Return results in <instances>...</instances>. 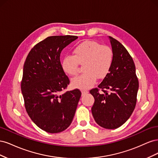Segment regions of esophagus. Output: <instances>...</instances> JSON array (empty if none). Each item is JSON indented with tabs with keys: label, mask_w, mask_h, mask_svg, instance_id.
Returning a JSON list of instances; mask_svg holds the SVG:
<instances>
[{
	"label": "esophagus",
	"mask_w": 158,
	"mask_h": 158,
	"mask_svg": "<svg viewBox=\"0 0 158 158\" xmlns=\"http://www.w3.org/2000/svg\"><path fill=\"white\" fill-rule=\"evenodd\" d=\"M88 93V91H85V90H82V96H84L85 94H87Z\"/></svg>",
	"instance_id": "esophagus-1"
}]
</instances>
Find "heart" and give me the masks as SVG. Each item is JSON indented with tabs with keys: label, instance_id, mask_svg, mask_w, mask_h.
<instances>
[{
	"label": "heart",
	"instance_id": "b5f03b06",
	"mask_svg": "<svg viewBox=\"0 0 158 158\" xmlns=\"http://www.w3.org/2000/svg\"><path fill=\"white\" fill-rule=\"evenodd\" d=\"M73 56L66 55L60 66L64 73L75 76L78 64H83L84 73L71 80L72 86L82 89H89L96 82L109 74L113 64V55L110 47L94 41H84L74 49Z\"/></svg>",
	"mask_w": 158,
	"mask_h": 158
}]
</instances>
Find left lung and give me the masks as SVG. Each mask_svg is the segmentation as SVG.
I'll return each instance as SVG.
<instances>
[{"instance_id":"left-lung-1","label":"left lung","mask_w":158,"mask_h":158,"mask_svg":"<svg viewBox=\"0 0 158 158\" xmlns=\"http://www.w3.org/2000/svg\"><path fill=\"white\" fill-rule=\"evenodd\" d=\"M113 60L109 74L98 88L90 90L95 102L92 113L95 121L104 128L114 129L131 117L136 103L138 80L135 64L127 50L120 42L109 37ZM103 94H99L98 88Z\"/></svg>"}]
</instances>
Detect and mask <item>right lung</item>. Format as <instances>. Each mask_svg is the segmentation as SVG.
Listing matches in <instances>:
<instances>
[{"label":"right lung","instance_id":"right-lung-1","mask_svg":"<svg viewBox=\"0 0 158 158\" xmlns=\"http://www.w3.org/2000/svg\"><path fill=\"white\" fill-rule=\"evenodd\" d=\"M76 39L74 35L47 37L31 49L23 65L21 89L26 111L49 133L60 132L70 125L81 97L78 89L60 94L70 81L62 70L60 55Z\"/></svg>","mask_w":158,"mask_h":158}]
</instances>
